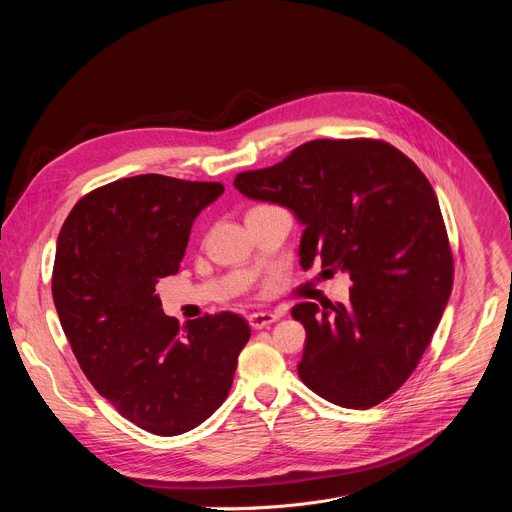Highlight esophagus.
I'll return each mask as SVG.
<instances>
[{
    "label": "esophagus",
    "instance_id": "1",
    "mask_svg": "<svg viewBox=\"0 0 512 512\" xmlns=\"http://www.w3.org/2000/svg\"><path fill=\"white\" fill-rule=\"evenodd\" d=\"M279 316L277 314H271V312H255L249 316V324L253 330H261V328H267L271 326L273 322H277Z\"/></svg>",
    "mask_w": 512,
    "mask_h": 512
}]
</instances>
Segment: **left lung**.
<instances>
[{"label": "left lung", "mask_w": 512, "mask_h": 512, "mask_svg": "<svg viewBox=\"0 0 512 512\" xmlns=\"http://www.w3.org/2000/svg\"><path fill=\"white\" fill-rule=\"evenodd\" d=\"M233 184L298 218L304 269L320 263L352 279L346 306L291 308L306 328L300 379L340 407L385 401L415 371L452 294V251L427 178L385 141L314 139Z\"/></svg>", "instance_id": "1"}]
</instances>
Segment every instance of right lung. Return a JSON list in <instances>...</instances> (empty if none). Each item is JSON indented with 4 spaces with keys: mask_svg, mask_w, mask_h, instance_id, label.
<instances>
[{
    "mask_svg": "<svg viewBox=\"0 0 512 512\" xmlns=\"http://www.w3.org/2000/svg\"><path fill=\"white\" fill-rule=\"evenodd\" d=\"M216 182L141 174L101 186L70 210L56 241L52 298L91 385L131 423L180 435L227 399L249 324L231 312L188 320L162 310L156 283L176 275Z\"/></svg>",
    "mask_w": 512,
    "mask_h": 512,
    "instance_id": "obj_1",
    "label": "right lung"
}]
</instances>
